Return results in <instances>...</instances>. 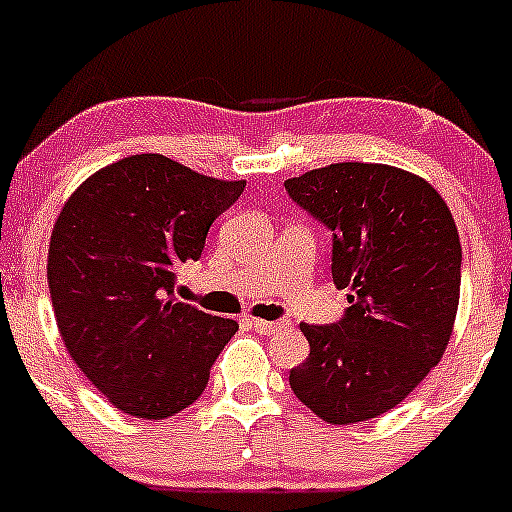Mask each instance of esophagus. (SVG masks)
I'll return each mask as SVG.
<instances>
[{
    "mask_svg": "<svg viewBox=\"0 0 512 512\" xmlns=\"http://www.w3.org/2000/svg\"><path fill=\"white\" fill-rule=\"evenodd\" d=\"M247 324H250L257 334H272V332H277V329L289 327L287 322H265V319H250Z\"/></svg>",
    "mask_w": 512,
    "mask_h": 512,
    "instance_id": "1",
    "label": "esophagus"
}]
</instances>
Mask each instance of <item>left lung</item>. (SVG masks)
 Returning <instances> with one entry per match:
<instances>
[{
  "mask_svg": "<svg viewBox=\"0 0 512 512\" xmlns=\"http://www.w3.org/2000/svg\"><path fill=\"white\" fill-rule=\"evenodd\" d=\"M289 198L332 230L342 319L299 324L309 342L289 371L294 396L334 426L406 399L441 361L461 297V240L428 180L384 163H332L285 180Z\"/></svg>",
  "mask_w": 512,
  "mask_h": 512,
  "instance_id": "obj_1",
  "label": "left lung"
}]
</instances>
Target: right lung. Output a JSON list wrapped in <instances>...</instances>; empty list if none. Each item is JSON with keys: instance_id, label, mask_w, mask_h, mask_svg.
<instances>
[{"instance_id": "obj_1", "label": "right lung", "mask_w": 512, "mask_h": 512, "mask_svg": "<svg viewBox=\"0 0 512 512\" xmlns=\"http://www.w3.org/2000/svg\"><path fill=\"white\" fill-rule=\"evenodd\" d=\"M242 190L245 180L141 153L96 170L61 208L46 265L59 334L123 414L158 421L188 409L237 332L235 319L178 302L173 289Z\"/></svg>"}]
</instances>
